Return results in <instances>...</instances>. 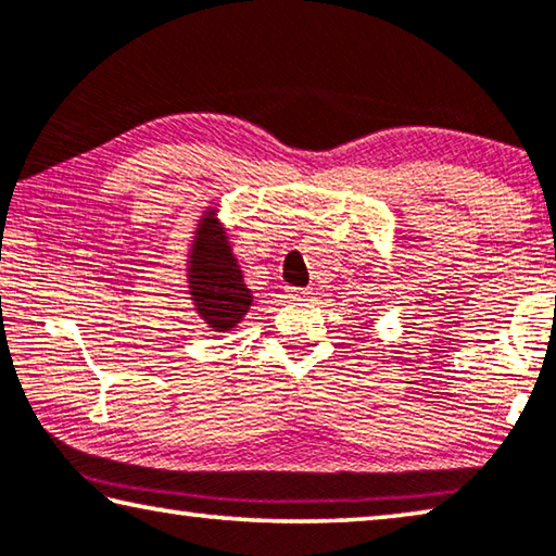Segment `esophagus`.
I'll return each mask as SVG.
<instances>
[{"label":"esophagus","instance_id":"1","mask_svg":"<svg viewBox=\"0 0 556 556\" xmlns=\"http://www.w3.org/2000/svg\"><path fill=\"white\" fill-rule=\"evenodd\" d=\"M289 299H296V302H302V299H306L312 294V289H299V287H287L285 289Z\"/></svg>","mask_w":556,"mask_h":556}]
</instances>
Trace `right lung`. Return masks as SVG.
<instances>
[{
	"label": "right lung",
	"mask_w": 556,
	"mask_h": 556,
	"mask_svg": "<svg viewBox=\"0 0 556 556\" xmlns=\"http://www.w3.org/2000/svg\"><path fill=\"white\" fill-rule=\"evenodd\" d=\"M190 294L202 319L215 329H230L250 309V289L242 281L240 267L217 219L207 217L198 227L190 254Z\"/></svg>",
	"instance_id": "right-lung-1"
}]
</instances>
